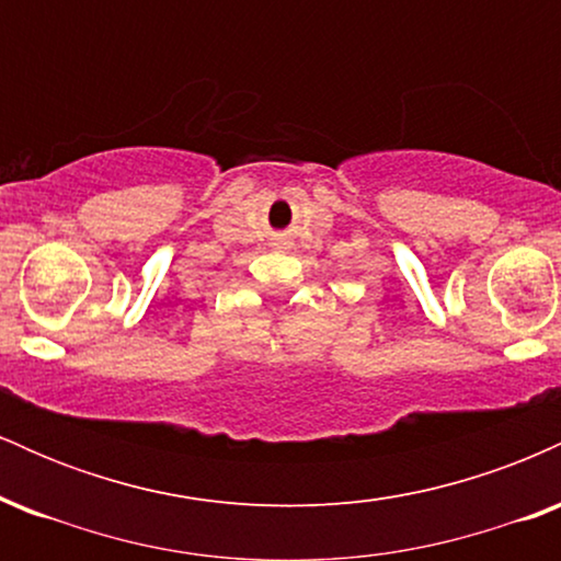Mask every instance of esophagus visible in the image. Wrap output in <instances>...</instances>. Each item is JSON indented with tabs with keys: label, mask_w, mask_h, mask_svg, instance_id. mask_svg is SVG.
I'll return each mask as SVG.
<instances>
[{
	"label": "esophagus",
	"mask_w": 561,
	"mask_h": 561,
	"mask_svg": "<svg viewBox=\"0 0 561 561\" xmlns=\"http://www.w3.org/2000/svg\"><path fill=\"white\" fill-rule=\"evenodd\" d=\"M272 248H274V250H285V248H287V242H285V240H274V242H272Z\"/></svg>",
	"instance_id": "obj_1"
}]
</instances>
